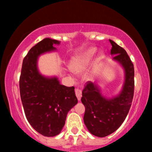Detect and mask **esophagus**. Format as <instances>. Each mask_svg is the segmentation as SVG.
<instances>
[{"label":"esophagus","mask_w":152,"mask_h":152,"mask_svg":"<svg viewBox=\"0 0 152 152\" xmlns=\"http://www.w3.org/2000/svg\"><path fill=\"white\" fill-rule=\"evenodd\" d=\"M75 94H76V97H77L78 100L80 101L81 100V91L78 89V88H76L75 89Z\"/></svg>","instance_id":"esophagus-1"}]
</instances>
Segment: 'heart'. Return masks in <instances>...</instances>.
<instances>
[{"instance_id":"1","label":"heart","mask_w":152,"mask_h":152,"mask_svg":"<svg viewBox=\"0 0 152 152\" xmlns=\"http://www.w3.org/2000/svg\"><path fill=\"white\" fill-rule=\"evenodd\" d=\"M96 53V48H90L81 54L74 56L71 61V69L77 74H81L86 71L91 64ZM104 58V54L100 53L96 58V62L102 61Z\"/></svg>"}]
</instances>
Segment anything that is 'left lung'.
<instances>
[{
    "instance_id": "1",
    "label": "left lung",
    "mask_w": 152,
    "mask_h": 152,
    "mask_svg": "<svg viewBox=\"0 0 152 152\" xmlns=\"http://www.w3.org/2000/svg\"><path fill=\"white\" fill-rule=\"evenodd\" d=\"M111 53L125 71V82L118 96L111 99L103 97L98 87L87 81L82 91L81 102L85 106L83 121L94 136L104 137L112 134L121 125L132 106L134 91V68L126 51L109 39Z\"/></svg>"
}]
</instances>
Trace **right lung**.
<instances>
[{
    "instance_id": "add662e5",
    "label": "right lung",
    "mask_w": 152,
    "mask_h": 152,
    "mask_svg": "<svg viewBox=\"0 0 152 152\" xmlns=\"http://www.w3.org/2000/svg\"><path fill=\"white\" fill-rule=\"evenodd\" d=\"M59 43L47 38L33 46L23 61L19 80L26 118L45 137H54L61 132L68 112L78 103L74 86L60 84L57 78H46L38 71V56L55 50L53 45Z\"/></svg>"
}]
</instances>
